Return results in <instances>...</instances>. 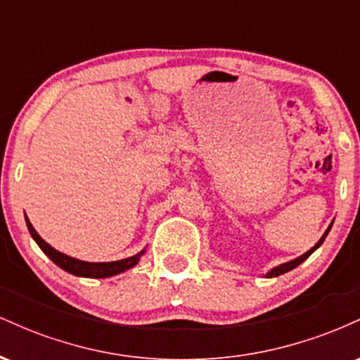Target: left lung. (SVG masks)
Listing matches in <instances>:
<instances>
[{"instance_id":"1","label":"left lung","mask_w":360,"mask_h":360,"mask_svg":"<svg viewBox=\"0 0 360 360\" xmlns=\"http://www.w3.org/2000/svg\"><path fill=\"white\" fill-rule=\"evenodd\" d=\"M330 229H332V225H330V226H328V230H326V232H325V235H323V237H321V238H320V242H318V243H316V245H315V247H313V249H309V250L307 252V254H303V255H301V257H298V259L291 260V262H286V264H281V266H278V267H274V269H272V271L269 272V274H267V278H276V276H281V274H284V272H288V271L295 269V267H298V266H300V264H301V262H303V260H307V259L309 257V255H311V254H313V252H315V250L318 249V247H320V245H321V243H323V240H325V237H326V235H328V232H330Z\"/></svg>"}]
</instances>
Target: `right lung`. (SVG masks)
Segmentation results:
<instances>
[{
    "label": "right lung",
    "mask_w": 360,
    "mask_h": 360,
    "mask_svg": "<svg viewBox=\"0 0 360 360\" xmlns=\"http://www.w3.org/2000/svg\"><path fill=\"white\" fill-rule=\"evenodd\" d=\"M25 220H27L28 232H30L32 237H34L37 245L45 252V255H47L53 264H57L60 269L71 272L74 276H81V278H110V276L120 274V272L134 267L135 264L139 262L140 255L143 254V252H139L137 255H131V257L122 259V260H115V262H84V260L69 257V255L60 254V252L52 249V247L35 232V229L32 226L30 220H28V218H25Z\"/></svg>",
    "instance_id": "obj_1"
}]
</instances>
